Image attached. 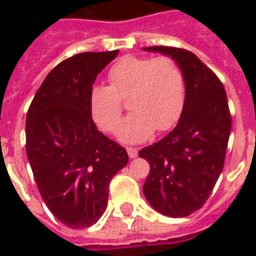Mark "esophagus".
Returning <instances> with one entry per match:
<instances>
[{
  "label": "esophagus",
  "mask_w": 256,
  "mask_h": 256,
  "mask_svg": "<svg viewBox=\"0 0 256 256\" xmlns=\"http://www.w3.org/2000/svg\"><path fill=\"white\" fill-rule=\"evenodd\" d=\"M126 150H128V158L130 159H134V158H137V155H138V150L137 148H126Z\"/></svg>",
  "instance_id": "34e87169"
}]
</instances>
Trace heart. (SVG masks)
Returning a JSON list of instances; mask_svg holds the SVG:
<instances>
[{"instance_id":"b5f03b06","label":"heart","mask_w":256,"mask_h":256,"mask_svg":"<svg viewBox=\"0 0 256 256\" xmlns=\"http://www.w3.org/2000/svg\"><path fill=\"white\" fill-rule=\"evenodd\" d=\"M110 86L94 84L89 93L92 119L104 132H114L122 115V101L132 110L118 128L122 142L138 144L158 128L166 132L180 120L185 106V78L172 58L124 56L108 71Z\"/></svg>"}]
</instances>
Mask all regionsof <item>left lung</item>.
<instances>
[{"label": "left lung", "mask_w": 256, "mask_h": 256, "mask_svg": "<svg viewBox=\"0 0 256 256\" xmlns=\"http://www.w3.org/2000/svg\"><path fill=\"white\" fill-rule=\"evenodd\" d=\"M176 60L185 78V106L164 138L138 152L150 163L144 194L154 208L184 218L206 203L225 163L232 118L224 84L202 60L185 49L142 48Z\"/></svg>", "instance_id": "left-lung-1"}]
</instances>
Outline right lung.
I'll use <instances>...</instances> for the list:
<instances>
[{"mask_svg":"<svg viewBox=\"0 0 256 256\" xmlns=\"http://www.w3.org/2000/svg\"><path fill=\"white\" fill-rule=\"evenodd\" d=\"M118 53H79L62 62L27 112L26 152L38 190L50 212L72 229L100 220L112 177L128 162L126 150L97 130L89 111L90 89Z\"/></svg>","mask_w":256,"mask_h":256,"instance_id":"add662e5","label":"right lung"}]
</instances>
